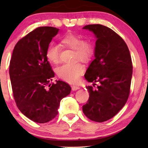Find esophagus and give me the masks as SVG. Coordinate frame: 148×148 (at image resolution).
Masks as SVG:
<instances>
[{"mask_svg": "<svg viewBox=\"0 0 148 148\" xmlns=\"http://www.w3.org/2000/svg\"><path fill=\"white\" fill-rule=\"evenodd\" d=\"M71 88H72V90H73V91H76V90H79V89H80L79 87L76 86H72Z\"/></svg>", "mask_w": 148, "mask_h": 148, "instance_id": "esophagus-1", "label": "esophagus"}]
</instances>
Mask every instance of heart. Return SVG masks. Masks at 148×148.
<instances>
[{"instance_id":"b5f03b06","label":"heart","mask_w":148,"mask_h":148,"mask_svg":"<svg viewBox=\"0 0 148 148\" xmlns=\"http://www.w3.org/2000/svg\"><path fill=\"white\" fill-rule=\"evenodd\" d=\"M60 42L66 47L75 50V60H89L93 54V46L89 40H83L79 36L74 34H67L64 36ZM46 56L48 60L53 64L59 61V48L54 44H50L46 48ZM84 66L79 62L63 64L56 70L58 76L60 79L69 83H76L80 76L84 73Z\"/></svg>"}]
</instances>
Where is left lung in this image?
<instances>
[{
    "label": "left lung",
    "instance_id": "obj_1",
    "mask_svg": "<svg viewBox=\"0 0 148 148\" xmlns=\"http://www.w3.org/2000/svg\"><path fill=\"white\" fill-rule=\"evenodd\" d=\"M96 38L95 59L85 74L88 82H99L96 90L86 87L90 97L83 106L89 119L102 123L114 116L126 104L130 92L133 65L131 57L123 38L106 26L100 24L83 27Z\"/></svg>",
    "mask_w": 148,
    "mask_h": 148
}]
</instances>
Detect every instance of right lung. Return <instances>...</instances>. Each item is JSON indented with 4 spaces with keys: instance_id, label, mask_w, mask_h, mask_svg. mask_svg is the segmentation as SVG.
<instances>
[{
    "instance_id": "add662e5",
    "label": "right lung",
    "mask_w": 148,
    "mask_h": 148,
    "mask_svg": "<svg viewBox=\"0 0 148 148\" xmlns=\"http://www.w3.org/2000/svg\"><path fill=\"white\" fill-rule=\"evenodd\" d=\"M59 29L40 27L21 38L14 48L9 75L16 104L30 120L45 123L58 114L60 102L70 94V86L62 81L50 84L54 73L46 50Z\"/></svg>"
}]
</instances>
